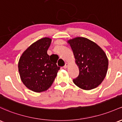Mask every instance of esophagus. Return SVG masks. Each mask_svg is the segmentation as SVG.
Segmentation results:
<instances>
[{"instance_id":"1","label":"esophagus","mask_w":122,"mask_h":122,"mask_svg":"<svg viewBox=\"0 0 122 122\" xmlns=\"http://www.w3.org/2000/svg\"><path fill=\"white\" fill-rule=\"evenodd\" d=\"M68 65H69V64H68V63H65V65H64V68H65V69H66V68H67L68 66Z\"/></svg>"}]
</instances>
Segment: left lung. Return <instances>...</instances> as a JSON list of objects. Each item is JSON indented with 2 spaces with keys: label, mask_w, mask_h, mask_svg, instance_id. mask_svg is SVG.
I'll use <instances>...</instances> for the list:
<instances>
[{
  "label": "left lung",
  "mask_w": 122,
  "mask_h": 122,
  "mask_svg": "<svg viewBox=\"0 0 122 122\" xmlns=\"http://www.w3.org/2000/svg\"><path fill=\"white\" fill-rule=\"evenodd\" d=\"M79 66V74L73 80L81 89L90 90L104 81L108 67V60L104 50L94 41L83 37L67 41Z\"/></svg>",
  "instance_id": "8db88e82"
}]
</instances>
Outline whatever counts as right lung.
I'll return each instance as SVG.
<instances>
[{
    "label": "right lung",
    "instance_id": "right-lung-1",
    "mask_svg": "<svg viewBox=\"0 0 122 122\" xmlns=\"http://www.w3.org/2000/svg\"><path fill=\"white\" fill-rule=\"evenodd\" d=\"M51 39L43 37L24 51L18 61V71L24 85L36 93L45 92L52 85L60 68L47 54Z\"/></svg>",
    "mask_w": 122,
    "mask_h": 122
}]
</instances>
